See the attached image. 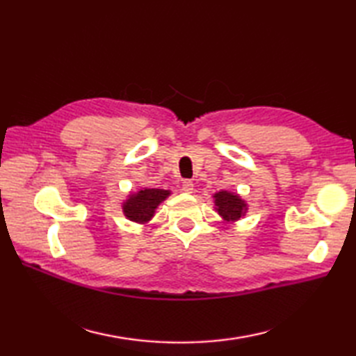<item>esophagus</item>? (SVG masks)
Masks as SVG:
<instances>
[{"instance_id":"esophagus-1","label":"esophagus","mask_w":356,"mask_h":356,"mask_svg":"<svg viewBox=\"0 0 356 356\" xmlns=\"http://www.w3.org/2000/svg\"><path fill=\"white\" fill-rule=\"evenodd\" d=\"M182 191L185 194H193L194 193V184L191 182V180H184V182H182Z\"/></svg>"}]
</instances>
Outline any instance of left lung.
<instances>
[{"mask_svg":"<svg viewBox=\"0 0 356 356\" xmlns=\"http://www.w3.org/2000/svg\"><path fill=\"white\" fill-rule=\"evenodd\" d=\"M214 209L225 222H237L248 213V203L240 197V194L222 190L213 195Z\"/></svg>","mask_w":356,"mask_h":356,"instance_id":"left-lung-1","label":"left lung"}]
</instances>
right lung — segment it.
I'll return each instance as SVG.
<instances>
[{
    "label": "right lung",
    "mask_w": 356,
    "mask_h": 356,
    "mask_svg": "<svg viewBox=\"0 0 356 356\" xmlns=\"http://www.w3.org/2000/svg\"><path fill=\"white\" fill-rule=\"evenodd\" d=\"M170 195V190L161 188H140L138 191H130L122 202V213L130 222L147 225L154 217L159 205Z\"/></svg>",
    "instance_id": "right-lung-1"
}]
</instances>
